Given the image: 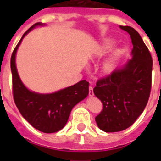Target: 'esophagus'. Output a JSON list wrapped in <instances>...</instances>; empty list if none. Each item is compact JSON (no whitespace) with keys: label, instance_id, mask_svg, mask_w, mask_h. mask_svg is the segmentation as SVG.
<instances>
[{"label":"esophagus","instance_id":"34e87169","mask_svg":"<svg viewBox=\"0 0 161 161\" xmlns=\"http://www.w3.org/2000/svg\"><path fill=\"white\" fill-rule=\"evenodd\" d=\"M93 95H94V93H93V88L90 87L89 88V96L90 97H93Z\"/></svg>","mask_w":161,"mask_h":161}]
</instances>
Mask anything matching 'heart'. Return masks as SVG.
<instances>
[{
  "label": "heart",
  "instance_id": "b5f03b06",
  "mask_svg": "<svg viewBox=\"0 0 161 161\" xmlns=\"http://www.w3.org/2000/svg\"><path fill=\"white\" fill-rule=\"evenodd\" d=\"M110 47V44H108V45H105V46H103L99 49L98 51L97 54L98 55H102V54H103V53L106 52V50L108 49ZM113 68H114V62H113V60L109 59L108 61H106L103 64V66H102V71H103V74H109L111 73V71L113 70Z\"/></svg>",
  "mask_w": 161,
  "mask_h": 161
}]
</instances>
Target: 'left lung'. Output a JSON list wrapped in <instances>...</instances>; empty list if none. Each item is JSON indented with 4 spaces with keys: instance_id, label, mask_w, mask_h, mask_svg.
<instances>
[{
    "instance_id": "obj_1",
    "label": "left lung",
    "mask_w": 161,
    "mask_h": 161,
    "mask_svg": "<svg viewBox=\"0 0 161 161\" xmlns=\"http://www.w3.org/2000/svg\"><path fill=\"white\" fill-rule=\"evenodd\" d=\"M120 27L130 35L133 58L123 68L97 80L93 89L103 103L95 120L107 133L122 131L134 124L145 109L152 87L153 59L148 48L133 27Z\"/></svg>"
}]
</instances>
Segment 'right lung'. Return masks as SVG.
Returning a JSON list of instances; mask_svg holds the SVG:
<instances>
[{
	"label": "right lung",
	"instance_id": "right-lung-1",
	"mask_svg": "<svg viewBox=\"0 0 161 161\" xmlns=\"http://www.w3.org/2000/svg\"><path fill=\"white\" fill-rule=\"evenodd\" d=\"M40 22L35 23L23 34L11 56L13 96L16 107L24 118L38 130L51 134L64 127L75 105L89 94V82L83 80L72 86L53 94H38L27 90L19 79L15 65V54L19 44L27 33Z\"/></svg>",
	"mask_w": 161,
	"mask_h": 161
}]
</instances>
